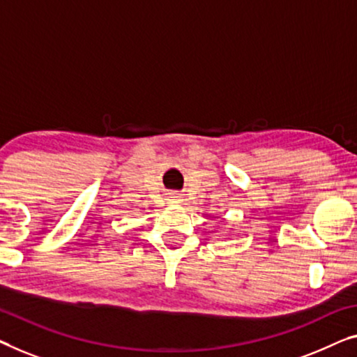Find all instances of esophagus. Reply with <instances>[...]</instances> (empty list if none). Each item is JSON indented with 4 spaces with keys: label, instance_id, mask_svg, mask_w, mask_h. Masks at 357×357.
Returning a JSON list of instances; mask_svg holds the SVG:
<instances>
[{
    "label": "esophagus",
    "instance_id": "obj_1",
    "mask_svg": "<svg viewBox=\"0 0 357 357\" xmlns=\"http://www.w3.org/2000/svg\"><path fill=\"white\" fill-rule=\"evenodd\" d=\"M176 200H178V199H176Z\"/></svg>",
    "mask_w": 357,
    "mask_h": 357
}]
</instances>
